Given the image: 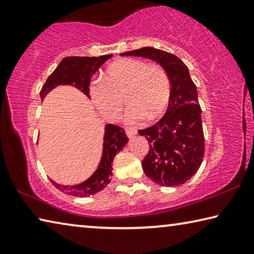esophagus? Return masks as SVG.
I'll return each mask as SVG.
<instances>
[{"label":"esophagus","mask_w":254,"mask_h":254,"mask_svg":"<svg viewBox=\"0 0 254 254\" xmlns=\"http://www.w3.org/2000/svg\"><path fill=\"white\" fill-rule=\"evenodd\" d=\"M126 132L130 139L136 134V130H134V128H126Z\"/></svg>","instance_id":"34e87169"}]
</instances>
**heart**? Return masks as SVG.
<instances>
[{"mask_svg":"<svg viewBox=\"0 0 254 254\" xmlns=\"http://www.w3.org/2000/svg\"><path fill=\"white\" fill-rule=\"evenodd\" d=\"M104 79L91 85V96L102 114L117 120L127 103L126 122L139 126L145 119L154 120L165 112L170 100V79L158 65L139 59H121L107 68Z\"/></svg>","mask_w":254,"mask_h":254,"instance_id":"obj_1","label":"heart"}]
</instances>
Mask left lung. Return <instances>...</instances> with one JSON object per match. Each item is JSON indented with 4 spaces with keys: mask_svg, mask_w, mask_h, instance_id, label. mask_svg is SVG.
Instances as JSON below:
<instances>
[{
    "mask_svg": "<svg viewBox=\"0 0 254 254\" xmlns=\"http://www.w3.org/2000/svg\"><path fill=\"white\" fill-rule=\"evenodd\" d=\"M121 55L151 59L168 74V109L160 121L139 131L149 142L142 168L145 176L160 186L184 185L199 169L205 151L198 94L188 67L177 56L152 47Z\"/></svg>",
    "mask_w": 254,
    "mask_h": 254,
    "instance_id": "obj_1",
    "label": "left lung"
}]
</instances>
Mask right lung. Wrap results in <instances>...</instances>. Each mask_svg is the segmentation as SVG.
Returning a JSON list of instances; mask_svg holds the SVG:
<instances>
[{
    "label": "right lung",
    "mask_w": 254,
    "mask_h": 254,
    "mask_svg": "<svg viewBox=\"0 0 254 254\" xmlns=\"http://www.w3.org/2000/svg\"><path fill=\"white\" fill-rule=\"evenodd\" d=\"M113 57V55H105L101 57H66L60 62L57 68L54 70L40 91L41 101L60 85H70L79 89L88 98L89 85L93 75L100 69V67L106 60ZM128 142V137L122 127L106 124L104 127V136H103V151L101 160L98 162L97 169L85 182L77 185H62L50 182L58 188L60 191L75 197H88L104 189L111 183L112 163L114 157L126 147Z\"/></svg>",
    "instance_id": "1"
}]
</instances>
